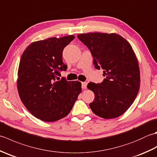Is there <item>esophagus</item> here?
<instances>
[{"mask_svg":"<svg viewBox=\"0 0 157 157\" xmlns=\"http://www.w3.org/2000/svg\"><path fill=\"white\" fill-rule=\"evenodd\" d=\"M87 82H82V88L83 89H86L87 88Z\"/></svg>","mask_w":157,"mask_h":157,"instance_id":"34e87169","label":"esophagus"}]
</instances>
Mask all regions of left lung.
Segmentation results:
<instances>
[{
  "mask_svg": "<svg viewBox=\"0 0 157 157\" xmlns=\"http://www.w3.org/2000/svg\"><path fill=\"white\" fill-rule=\"evenodd\" d=\"M78 38L90 51L95 68H102L106 77L101 84H88L95 95L90 107L102 118L118 117L134 102L140 85L138 59L132 46L115 33H87Z\"/></svg>",
  "mask_w": 157,
  "mask_h": 157,
  "instance_id": "left-lung-1",
  "label": "left lung"
}]
</instances>
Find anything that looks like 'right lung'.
<instances>
[{"label":"right lung","mask_w":157,"mask_h":157,"mask_svg":"<svg viewBox=\"0 0 157 157\" xmlns=\"http://www.w3.org/2000/svg\"><path fill=\"white\" fill-rule=\"evenodd\" d=\"M75 36L50 38L32 42L20 59L17 86L23 104L36 118L52 122L65 117L82 92L78 81H56L60 71L67 66L63 62V51Z\"/></svg>","instance_id":"add662e5"}]
</instances>
